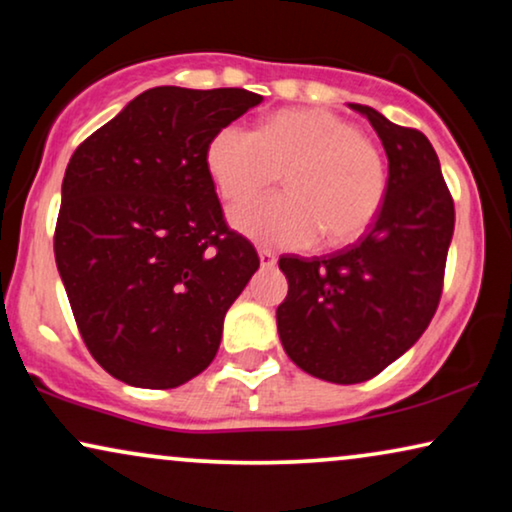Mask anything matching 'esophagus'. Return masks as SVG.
Returning <instances> with one entry per match:
<instances>
[{
  "instance_id": "34e87169",
  "label": "esophagus",
  "mask_w": 512,
  "mask_h": 512,
  "mask_svg": "<svg viewBox=\"0 0 512 512\" xmlns=\"http://www.w3.org/2000/svg\"><path fill=\"white\" fill-rule=\"evenodd\" d=\"M258 258H261L263 268H270V265L277 263V256L272 249H258Z\"/></svg>"
}]
</instances>
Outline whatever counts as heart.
Returning <instances> with one entry per match:
<instances>
[{"instance_id":"obj_1","label":"heart","mask_w":512,"mask_h":512,"mask_svg":"<svg viewBox=\"0 0 512 512\" xmlns=\"http://www.w3.org/2000/svg\"><path fill=\"white\" fill-rule=\"evenodd\" d=\"M205 165L230 205L247 202L284 174L286 195L233 212V226L270 247L359 240L389 191L384 153L345 118L317 109L270 116L258 132L230 123L209 139Z\"/></svg>"}]
</instances>
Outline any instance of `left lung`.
<instances>
[{
	"label": "left lung",
	"mask_w": 512,
	"mask_h": 512,
	"mask_svg": "<svg viewBox=\"0 0 512 512\" xmlns=\"http://www.w3.org/2000/svg\"><path fill=\"white\" fill-rule=\"evenodd\" d=\"M373 125L389 158V191L373 228L328 256H282L289 293L277 331L289 359L319 380L366 382L403 356L431 324L443 293L454 202L436 151L415 128L349 104Z\"/></svg>",
	"instance_id": "8db88e82"
}]
</instances>
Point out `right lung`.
Masks as SVG:
<instances>
[{"instance_id": "1", "label": "right lung", "mask_w": 512, "mask_h": 512, "mask_svg": "<svg viewBox=\"0 0 512 512\" xmlns=\"http://www.w3.org/2000/svg\"><path fill=\"white\" fill-rule=\"evenodd\" d=\"M261 100L244 88L144 90L69 158L55 263L88 352L130 387L200 375L261 265L228 228L205 165L209 139Z\"/></svg>"}]
</instances>
